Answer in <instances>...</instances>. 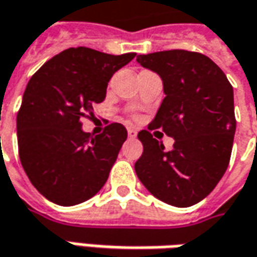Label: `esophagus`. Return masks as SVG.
<instances>
[{
    "instance_id": "34e87169",
    "label": "esophagus",
    "mask_w": 257,
    "mask_h": 257,
    "mask_svg": "<svg viewBox=\"0 0 257 257\" xmlns=\"http://www.w3.org/2000/svg\"><path fill=\"white\" fill-rule=\"evenodd\" d=\"M138 135V131L137 129H134V128H129L128 129V137L131 138V139H134V138H137Z\"/></svg>"
}]
</instances>
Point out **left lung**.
<instances>
[{"label":"left lung","mask_w":257,"mask_h":257,"mask_svg":"<svg viewBox=\"0 0 257 257\" xmlns=\"http://www.w3.org/2000/svg\"><path fill=\"white\" fill-rule=\"evenodd\" d=\"M137 61L164 84V101L148 129L162 128L175 144L166 151L149 131H141L144 152L135 172L155 198L188 208L205 199L227 169L236 131L233 88L199 52L161 51Z\"/></svg>","instance_id":"obj_1"}]
</instances>
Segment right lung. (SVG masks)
<instances>
[{
  "mask_svg": "<svg viewBox=\"0 0 257 257\" xmlns=\"http://www.w3.org/2000/svg\"><path fill=\"white\" fill-rule=\"evenodd\" d=\"M135 55L68 48L30 79L17 115L18 152L28 179L51 202L74 206L105 185L128 132L111 123L93 137L81 119L92 116L112 75Z\"/></svg>",
  "mask_w": 257,
  "mask_h": 257,
  "instance_id": "right-lung-1",
  "label": "right lung"
}]
</instances>
